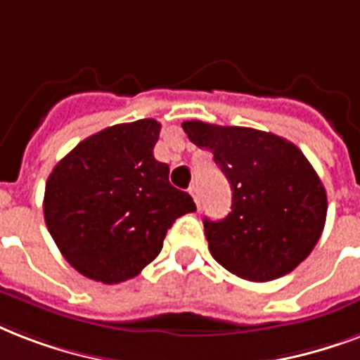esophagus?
I'll return each instance as SVG.
<instances>
[{
  "label": "esophagus",
  "mask_w": 360,
  "mask_h": 360,
  "mask_svg": "<svg viewBox=\"0 0 360 360\" xmlns=\"http://www.w3.org/2000/svg\"><path fill=\"white\" fill-rule=\"evenodd\" d=\"M189 195L193 197V200H195V202H197V206H199V202H200L199 188H197V186H191V188H189Z\"/></svg>",
  "instance_id": "34e87169"
}]
</instances>
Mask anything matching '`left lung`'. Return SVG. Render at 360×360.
Listing matches in <instances>:
<instances>
[{"label": "left lung", "instance_id": "8db88e82", "mask_svg": "<svg viewBox=\"0 0 360 360\" xmlns=\"http://www.w3.org/2000/svg\"><path fill=\"white\" fill-rule=\"evenodd\" d=\"M231 184L227 218L202 219L212 257L250 281L289 274L316 248L327 218L321 180L293 142L252 127L184 122Z\"/></svg>", "mask_w": 360, "mask_h": 360}]
</instances>
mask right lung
<instances>
[{"instance_id":"obj_1","label":"right lung","mask_w":360,"mask_h":360,"mask_svg":"<svg viewBox=\"0 0 360 360\" xmlns=\"http://www.w3.org/2000/svg\"><path fill=\"white\" fill-rule=\"evenodd\" d=\"M161 124H118L79 142L50 172L44 221L75 270L101 283L135 278L163 248L174 219L195 212L154 158Z\"/></svg>"}]
</instances>
